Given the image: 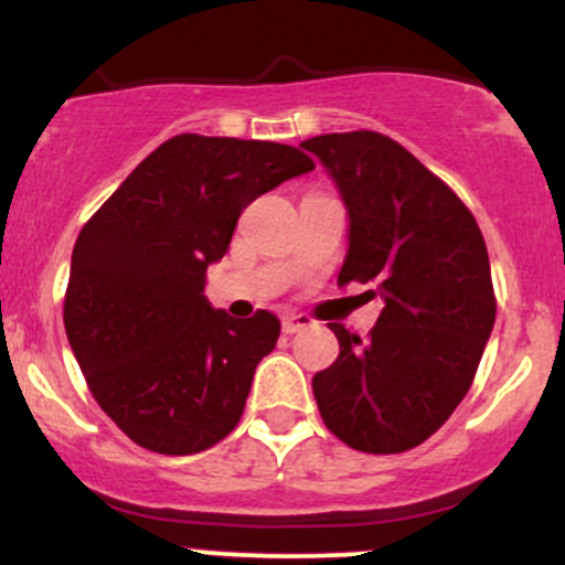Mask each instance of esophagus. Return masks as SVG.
Instances as JSON below:
<instances>
[{
    "mask_svg": "<svg viewBox=\"0 0 565 565\" xmlns=\"http://www.w3.org/2000/svg\"><path fill=\"white\" fill-rule=\"evenodd\" d=\"M309 326H315V320L305 312H294V315H285V318H282V331L285 333H296L301 329H309Z\"/></svg>",
    "mask_w": 565,
    "mask_h": 565,
    "instance_id": "1",
    "label": "esophagus"
}]
</instances>
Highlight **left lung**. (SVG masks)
<instances>
[{
  "label": "left lung",
  "instance_id": "obj_1",
  "mask_svg": "<svg viewBox=\"0 0 565 565\" xmlns=\"http://www.w3.org/2000/svg\"><path fill=\"white\" fill-rule=\"evenodd\" d=\"M350 212L339 288L382 296L366 339L329 323L339 355L312 377L326 428L361 452L393 455L445 426L475 382L495 323L490 258L475 215L445 180L380 131L301 142Z\"/></svg>",
  "mask_w": 565,
  "mask_h": 565
}]
</instances>
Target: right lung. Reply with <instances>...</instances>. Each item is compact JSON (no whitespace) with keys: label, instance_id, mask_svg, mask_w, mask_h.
Segmentation results:
<instances>
[{"label":"right lung","instance_id":"right-lung-1","mask_svg":"<svg viewBox=\"0 0 565 565\" xmlns=\"http://www.w3.org/2000/svg\"><path fill=\"white\" fill-rule=\"evenodd\" d=\"M315 169L294 145L178 135L90 215L72 250L64 329L90 396L145 450L193 455L245 412L280 320L204 299L242 210Z\"/></svg>","mask_w":565,"mask_h":565}]
</instances>
